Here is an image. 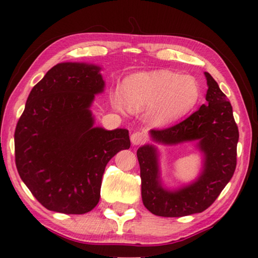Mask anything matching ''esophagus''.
Here are the masks:
<instances>
[{"label":"esophagus","instance_id":"34e87169","mask_svg":"<svg viewBox=\"0 0 258 258\" xmlns=\"http://www.w3.org/2000/svg\"><path fill=\"white\" fill-rule=\"evenodd\" d=\"M145 140H146V135L144 132L138 131V132H135L131 136V142L133 145H140V144H143Z\"/></svg>","mask_w":258,"mask_h":258}]
</instances>
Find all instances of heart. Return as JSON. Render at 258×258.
<instances>
[{
	"mask_svg": "<svg viewBox=\"0 0 258 258\" xmlns=\"http://www.w3.org/2000/svg\"><path fill=\"white\" fill-rule=\"evenodd\" d=\"M125 101L115 95L114 105L132 111L153 108L152 120L163 125L187 114L198 104L201 87L190 75L161 70L132 75L123 84Z\"/></svg>",
	"mask_w": 258,
	"mask_h": 258,
	"instance_id": "b5f03b06",
	"label": "heart"
}]
</instances>
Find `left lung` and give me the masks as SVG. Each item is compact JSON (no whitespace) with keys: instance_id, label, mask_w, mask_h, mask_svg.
<instances>
[{"instance_id":"obj_1","label":"left lung","mask_w":258,"mask_h":258,"mask_svg":"<svg viewBox=\"0 0 258 258\" xmlns=\"http://www.w3.org/2000/svg\"><path fill=\"white\" fill-rule=\"evenodd\" d=\"M205 77L208 104L176 125L151 131L153 140L163 144L198 140L199 149L205 154L204 170L198 180L174 192L164 190L159 183L156 149L145 145L137 151L143 203L156 216L183 217L203 212L217 199L235 172L239 133L232 106L215 79L209 73Z\"/></svg>"}]
</instances>
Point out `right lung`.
Segmentation results:
<instances>
[{
    "label": "right lung",
    "instance_id": "add662e5",
    "mask_svg": "<svg viewBox=\"0 0 258 258\" xmlns=\"http://www.w3.org/2000/svg\"><path fill=\"white\" fill-rule=\"evenodd\" d=\"M99 71L57 63L34 86L17 121V172L50 211L82 215L97 207L106 165L131 146L127 130L93 127L89 106L105 86Z\"/></svg>",
    "mask_w": 258,
    "mask_h": 258
}]
</instances>
